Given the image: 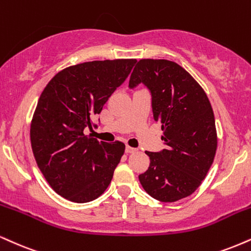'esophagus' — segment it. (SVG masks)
<instances>
[{
  "label": "esophagus",
  "instance_id": "obj_1",
  "mask_svg": "<svg viewBox=\"0 0 251 251\" xmlns=\"http://www.w3.org/2000/svg\"><path fill=\"white\" fill-rule=\"evenodd\" d=\"M137 149H133V147H131V146H126V153H134V152H137Z\"/></svg>",
  "mask_w": 251,
  "mask_h": 251
}]
</instances>
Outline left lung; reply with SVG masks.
I'll return each mask as SVG.
<instances>
[{"label":"left lung","instance_id":"1","mask_svg":"<svg viewBox=\"0 0 251 251\" xmlns=\"http://www.w3.org/2000/svg\"><path fill=\"white\" fill-rule=\"evenodd\" d=\"M139 83L151 90L166 145L161 152H145L150 167L139 181L152 198L175 202L192 195L213 165L217 133L212 105L192 75L172 60H138L128 86Z\"/></svg>","mask_w":251,"mask_h":251}]
</instances>
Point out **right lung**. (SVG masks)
<instances>
[{"label":"right lung","instance_id":"obj_1","mask_svg":"<svg viewBox=\"0 0 251 251\" xmlns=\"http://www.w3.org/2000/svg\"><path fill=\"white\" fill-rule=\"evenodd\" d=\"M137 60H93L63 69L39 97L30 124L38 168L66 200L90 202L106 191L125 153L122 141L99 143L84 134L93 117L126 79Z\"/></svg>","mask_w":251,"mask_h":251}]
</instances>
